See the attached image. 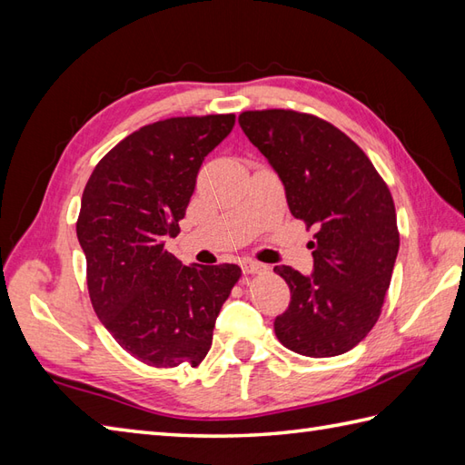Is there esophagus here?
I'll return each instance as SVG.
<instances>
[{"label":"esophagus","instance_id":"34e87169","mask_svg":"<svg viewBox=\"0 0 465 465\" xmlns=\"http://www.w3.org/2000/svg\"><path fill=\"white\" fill-rule=\"evenodd\" d=\"M242 270H243V273H262V272H265L268 268H265V265L260 263V262L243 260L242 262Z\"/></svg>","mask_w":465,"mask_h":465}]
</instances>
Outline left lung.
<instances>
[{
  "instance_id": "obj_1",
  "label": "left lung",
  "mask_w": 465,
  "mask_h": 465,
  "mask_svg": "<svg viewBox=\"0 0 465 465\" xmlns=\"http://www.w3.org/2000/svg\"><path fill=\"white\" fill-rule=\"evenodd\" d=\"M238 122L268 157L293 217L315 227L313 272H273L290 285V308L273 322L285 348L333 358L355 348L378 322L400 232L388 185L361 147L338 127L293 110L243 112Z\"/></svg>"
}]
</instances>
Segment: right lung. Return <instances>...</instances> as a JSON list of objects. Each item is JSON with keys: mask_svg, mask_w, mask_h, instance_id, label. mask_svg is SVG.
<instances>
[{"mask_svg": "<svg viewBox=\"0 0 465 465\" xmlns=\"http://www.w3.org/2000/svg\"><path fill=\"white\" fill-rule=\"evenodd\" d=\"M233 114L170 117L130 134L95 165L75 232L94 312L122 348L153 368L200 365L217 313L242 278L235 263L182 265L165 250L203 157Z\"/></svg>", "mask_w": 465, "mask_h": 465, "instance_id": "add662e5", "label": "right lung"}]
</instances>
